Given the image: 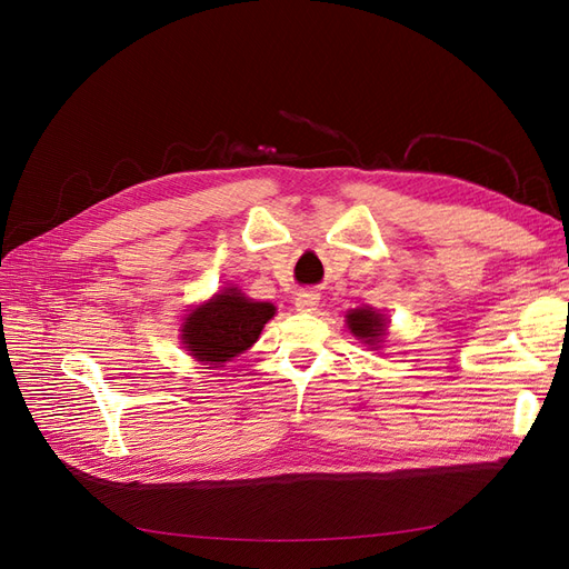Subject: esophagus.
<instances>
[{
    "mask_svg": "<svg viewBox=\"0 0 569 569\" xmlns=\"http://www.w3.org/2000/svg\"><path fill=\"white\" fill-rule=\"evenodd\" d=\"M318 303H320V297L316 295V291H301V295L295 301L299 313H313L316 308H318Z\"/></svg>",
    "mask_w": 569,
    "mask_h": 569,
    "instance_id": "obj_1",
    "label": "esophagus"
}]
</instances>
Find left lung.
Instances as JSON below:
<instances>
[{"label":"left lung","instance_id":"1","mask_svg":"<svg viewBox=\"0 0 569 569\" xmlns=\"http://www.w3.org/2000/svg\"><path fill=\"white\" fill-rule=\"evenodd\" d=\"M347 325L358 339H363V343H368V347H372V349L380 347V339L387 332L385 316L372 311V308H368V306L366 308H353V311H349L347 313Z\"/></svg>","mask_w":569,"mask_h":569}]
</instances>
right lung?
<instances>
[{
    "label": "right lung",
    "mask_w": 569,
    "mask_h": 569,
    "mask_svg": "<svg viewBox=\"0 0 569 569\" xmlns=\"http://www.w3.org/2000/svg\"><path fill=\"white\" fill-rule=\"evenodd\" d=\"M272 316V303L247 299L237 287H226L187 313L180 339L201 363L222 366L256 343Z\"/></svg>",
    "instance_id": "1"
}]
</instances>
